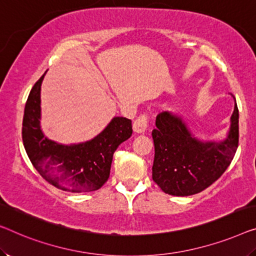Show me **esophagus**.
<instances>
[{
  "label": "esophagus",
  "instance_id": "34e87169",
  "mask_svg": "<svg viewBox=\"0 0 256 256\" xmlns=\"http://www.w3.org/2000/svg\"><path fill=\"white\" fill-rule=\"evenodd\" d=\"M148 124V117L147 115H140L136 120L133 122V131L136 133H142L146 131Z\"/></svg>",
  "mask_w": 256,
  "mask_h": 256
}]
</instances>
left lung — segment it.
I'll use <instances>...</instances> for the list:
<instances>
[{
    "mask_svg": "<svg viewBox=\"0 0 256 256\" xmlns=\"http://www.w3.org/2000/svg\"><path fill=\"white\" fill-rule=\"evenodd\" d=\"M155 125L152 132L155 147L152 180L170 196H193L207 188L222 176L237 152V104L226 138L217 142L196 139L182 118L169 112H160Z\"/></svg>",
    "mask_w": 256,
    "mask_h": 256,
    "instance_id": "obj_1",
    "label": "left lung"
}]
</instances>
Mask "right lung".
Returning <instances> with one entry per match:
<instances>
[{
  "label": "right lung",
  "instance_id": "obj_1",
  "mask_svg": "<svg viewBox=\"0 0 256 256\" xmlns=\"http://www.w3.org/2000/svg\"><path fill=\"white\" fill-rule=\"evenodd\" d=\"M30 90L22 118V144L41 177L55 188L72 193L96 190L108 180L114 152L132 136V122L114 117L100 134L86 142L62 144L44 136L40 126L41 84Z\"/></svg>",
  "mask_w": 256,
  "mask_h": 256
}]
</instances>
